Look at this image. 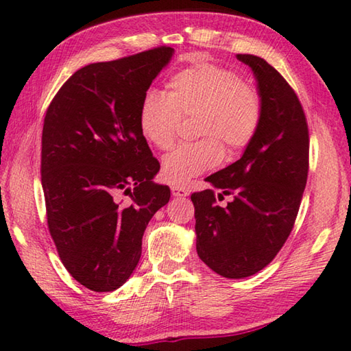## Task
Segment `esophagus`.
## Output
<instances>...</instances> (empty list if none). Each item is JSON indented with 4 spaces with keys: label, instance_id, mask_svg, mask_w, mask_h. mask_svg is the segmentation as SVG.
Returning a JSON list of instances; mask_svg holds the SVG:
<instances>
[{
    "label": "esophagus",
    "instance_id": "1",
    "mask_svg": "<svg viewBox=\"0 0 351 351\" xmlns=\"http://www.w3.org/2000/svg\"><path fill=\"white\" fill-rule=\"evenodd\" d=\"M171 196L185 197V196H189V190L185 187H180V185H173V187H171Z\"/></svg>",
    "mask_w": 351,
    "mask_h": 351
}]
</instances>
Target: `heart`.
<instances>
[{
  "label": "heart",
  "mask_w": 351,
  "mask_h": 351,
  "mask_svg": "<svg viewBox=\"0 0 351 351\" xmlns=\"http://www.w3.org/2000/svg\"><path fill=\"white\" fill-rule=\"evenodd\" d=\"M169 92L149 88L138 108L143 137L161 151L176 141L181 116L195 119V143L178 146L162 158L161 176L169 184L185 185L219 166L225 155L247 147L263 121V101L253 86L234 71L199 63L176 72Z\"/></svg>",
  "instance_id": "obj_1"
}]
</instances>
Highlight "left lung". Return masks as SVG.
I'll list each match as a JSON object with an SVG mask.
<instances>
[{"label":"left lung","mask_w":351,"mask_h":351,"mask_svg":"<svg viewBox=\"0 0 351 351\" xmlns=\"http://www.w3.org/2000/svg\"><path fill=\"white\" fill-rule=\"evenodd\" d=\"M252 69L263 121L241 158L206 178L211 190L193 193L196 250L213 271L249 278L271 263L293 230L309 169V132L302 104L264 58L237 54ZM218 197L232 195L225 208Z\"/></svg>","instance_id":"1"}]
</instances>
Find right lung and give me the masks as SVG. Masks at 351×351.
I'll return each mask as SVG.
<instances>
[{"label": "right lung", "mask_w": 351, "mask_h": 351, "mask_svg": "<svg viewBox=\"0 0 351 351\" xmlns=\"http://www.w3.org/2000/svg\"><path fill=\"white\" fill-rule=\"evenodd\" d=\"M173 48L160 47L92 63L66 81L49 104L42 132V187L52 240L81 285L108 293L136 270L141 238L170 199L154 182L160 162L138 126L143 95ZM121 189L132 200H115Z\"/></svg>", "instance_id": "obj_1"}]
</instances>
